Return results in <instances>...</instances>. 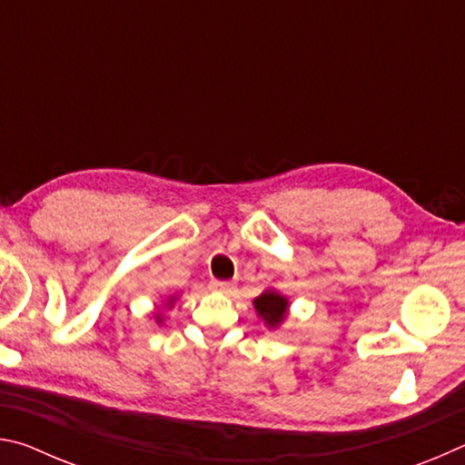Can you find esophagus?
Returning a JSON list of instances; mask_svg holds the SVG:
<instances>
[{
  "instance_id": "1",
  "label": "esophagus",
  "mask_w": 465,
  "mask_h": 465,
  "mask_svg": "<svg viewBox=\"0 0 465 465\" xmlns=\"http://www.w3.org/2000/svg\"><path fill=\"white\" fill-rule=\"evenodd\" d=\"M211 289L222 291V293H232L233 282H230V281H211Z\"/></svg>"
}]
</instances>
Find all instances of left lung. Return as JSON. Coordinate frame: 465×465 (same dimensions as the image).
<instances>
[{"instance_id":"obj_1","label":"left lung","mask_w":465,"mask_h":465,"mask_svg":"<svg viewBox=\"0 0 465 465\" xmlns=\"http://www.w3.org/2000/svg\"><path fill=\"white\" fill-rule=\"evenodd\" d=\"M254 305L261 316L264 318V322H269V326H277L285 318L287 312V299L281 297L272 291H266L261 297L254 299Z\"/></svg>"}]
</instances>
